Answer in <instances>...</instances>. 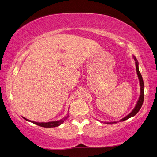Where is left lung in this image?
<instances>
[{
	"label": "left lung",
	"instance_id": "obj_1",
	"mask_svg": "<svg viewBox=\"0 0 157 157\" xmlns=\"http://www.w3.org/2000/svg\"><path fill=\"white\" fill-rule=\"evenodd\" d=\"M134 60L136 61V71H137L138 73V78H139V80H140V98L138 101L137 102V105H136V107L134 108V109L133 110V111L129 113V114L126 116L125 117H124L123 119L120 120L119 121H125V120H127L128 119L132 117H134V115H136L137 114L138 112L140 111V109H141L142 104H143V102H144V82H143V79H142V77L140 72L139 71V69H138V62L137 61V59L134 56ZM114 123H117V122H111V123H108V124H113Z\"/></svg>",
	"mask_w": 157,
	"mask_h": 157
}]
</instances>
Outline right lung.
Masks as SVG:
<instances>
[{
	"mask_svg": "<svg viewBox=\"0 0 157 157\" xmlns=\"http://www.w3.org/2000/svg\"><path fill=\"white\" fill-rule=\"evenodd\" d=\"M68 117H69V115L65 117L64 119H61V120H59V121H51V122H47V123H43V122H42V123H38V122L29 121V120H28V119H25V118H24V117H23V118H24L25 120H27V121H30V122H32V123H34V124H36V125H39V126L44 127V128H55V127H57V126L60 125L61 124H62V123L65 121V120L66 119H67Z\"/></svg>",
	"mask_w": 157,
	"mask_h": 157,
	"instance_id": "add662e5",
	"label": "right lung"
}]
</instances>
